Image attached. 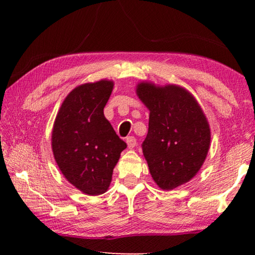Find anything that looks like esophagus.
Returning a JSON list of instances; mask_svg holds the SVG:
<instances>
[{
	"label": "esophagus",
	"instance_id": "obj_1",
	"mask_svg": "<svg viewBox=\"0 0 255 255\" xmlns=\"http://www.w3.org/2000/svg\"><path fill=\"white\" fill-rule=\"evenodd\" d=\"M126 142H127V145H128L129 149H133L137 144V140H136V138L131 136V137H128L126 139Z\"/></svg>",
	"mask_w": 255,
	"mask_h": 255
}]
</instances>
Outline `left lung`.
<instances>
[{
  "label": "left lung",
  "mask_w": 255,
  "mask_h": 255,
  "mask_svg": "<svg viewBox=\"0 0 255 255\" xmlns=\"http://www.w3.org/2000/svg\"><path fill=\"white\" fill-rule=\"evenodd\" d=\"M137 95L150 111L142 152L161 189L171 191L191 181L207 156L210 128L195 97L182 86L137 85Z\"/></svg>",
  "instance_id": "left-lung-1"
}]
</instances>
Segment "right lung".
I'll use <instances>...</instances> for the list:
<instances>
[{"label": "right lung", "instance_id": "add662e5", "mask_svg": "<svg viewBox=\"0 0 255 255\" xmlns=\"http://www.w3.org/2000/svg\"><path fill=\"white\" fill-rule=\"evenodd\" d=\"M113 81L81 84L64 99L51 133L53 156L63 176L86 195L104 194L127 144L104 116Z\"/></svg>", "mask_w": 255, "mask_h": 255}]
</instances>
